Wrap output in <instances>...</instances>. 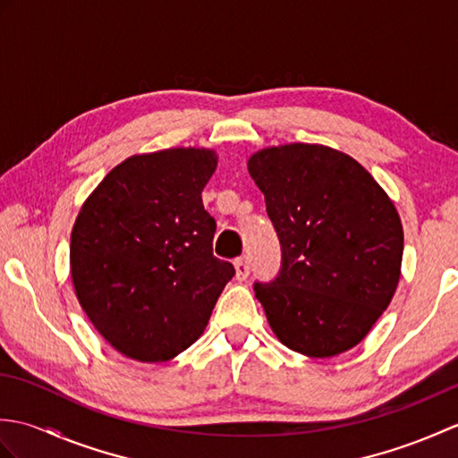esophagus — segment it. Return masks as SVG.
I'll list each match as a JSON object with an SVG mask.
<instances>
[{
    "label": "esophagus",
    "mask_w": 458,
    "mask_h": 458,
    "mask_svg": "<svg viewBox=\"0 0 458 458\" xmlns=\"http://www.w3.org/2000/svg\"><path fill=\"white\" fill-rule=\"evenodd\" d=\"M234 269H236V279L238 281H244L250 276V266H248V259L246 258H238L234 261Z\"/></svg>",
    "instance_id": "1"
}]
</instances>
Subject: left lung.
Here are the masks:
<instances>
[{
  "mask_svg": "<svg viewBox=\"0 0 458 458\" xmlns=\"http://www.w3.org/2000/svg\"><path fill=\"white\" fill-rule=\"evenodd\" d=\"M248 171L266 197L284 264L256 297L281 344L330 358L362 343L402 276L394 200L350 155L318 143L256 151Z\"/></svg>",
  "mask_w": 458,
  "mask_h": 458,
  "instance_id": "1",
  "label": "left lung"
}]
</instances>
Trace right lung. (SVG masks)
I'll return each instance as SVG.
<instances>
[{"mask_svg":"<svg viewBox=\"0 0 458 458\" xmlns=\"http://www.w3.org/2000/svg\"><path fill=\"white\" fill-rule=\"evenodd\" d=\"M218 155L173 148L131 155L84 200L71 234L79 303L108 343L138 362H167L197 343L234 266L212 256L216 222L202 189Z\"/></svg>","mask_w":458,"mask_h":458,"instance_id":"add662e5","label":"right lung"}]
</instances>
